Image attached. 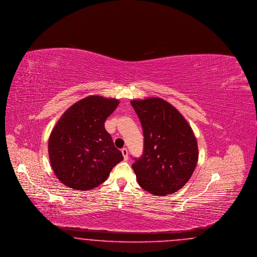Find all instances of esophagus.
Here are the masks:
<instances>
[{"instance_id":"1","label":"esophagus","mask_w":257,"mask_h":257,"mask_svg":"<svg viewBox=\"0 0 257 257\" xmlns=\"http://www.w3.org/2000/svg\"><path fill=\"white\" fill-rule=\"evenodd\" d=\"M121 152L123 154V157H124V160H128V150L126 148H123L121 150Z\"/></svg>"}]
</instances>
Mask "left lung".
Returning <instances> with one entry per match:
<instances>
[{"label":"left lung","mask_w":257,"mask_h":257,"mask_svg":"<svg viewBox=\"0 0 257 257\" xmlns=\"http://www.w3.org/2000/svg\"><path fill=\"white\" fill-rule=\"evenodd\" d=\"M144 133V152L132 165L139 185L151 194L177 192L198 161L196 138L181 112L161 98L133 100Z\"/></svg>","instance_id":"1"}]
</instances>
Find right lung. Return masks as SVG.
<instances>
[{"mask_svg":"<svg viewBox=\"0 0 257 257\" xmlns=\"http://www.w3.org/2000/svg\"><path fill=\"white\" fill-rule=\"evenodd\" d=\"M118 104L116 99L92 95L61 116L49 136L48 155L62 183L76 190L93 189L123 160L105 129V121Z\"/></svg>","mask_w":257,"mask_h":257,"instance_id":"1","label":"right lung"}]
</instances>
